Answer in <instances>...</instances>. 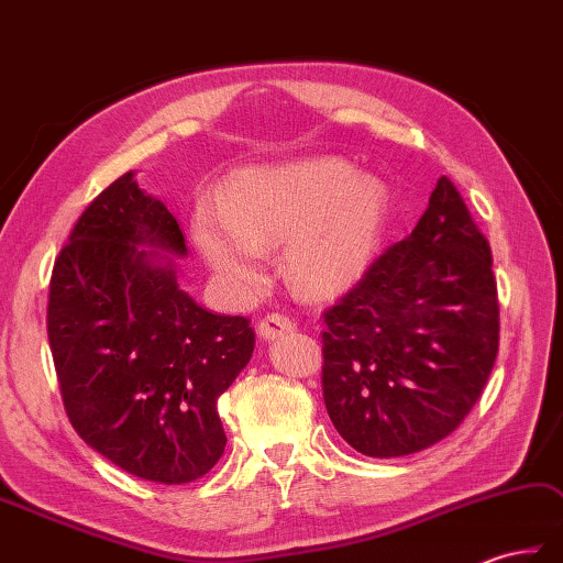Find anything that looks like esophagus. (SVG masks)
<instances>
[{"label":"esophagus","mask_w":563,"mask_h":563,"mask_svg":"<svg viewBox=\"0 0 563 563\" xmlns=\"http://www.w3.org/2000/svg\"><path fill=\"white\" fill-rule=\"evenodd\" d=\"M296 324L284 313H269L257 322V332L262 340H279V336L294 332Z\"/></svg>","instance_id":"obj_1"}]
</instances>
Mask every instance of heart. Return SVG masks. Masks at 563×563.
Instances as JSON below:
<instances>
[{"label": "heart", "mask_w": 563, "mask_h": 563, "mask_svg": "<svg viewBox=\"0 0 563 563\" xmlns=\"http://www.w3.org/2000/svg\"><path fill=\"white\" fill-rule=\"evenodd\" d=\"M385 221L383 185L340 158L245 168L223 195L199 202L192 235L219 277L250 291L265 247L284 241L282 272L296 294L349 289L373 257Z\"/></svg>", "instance_id": "1"}]
</instances>
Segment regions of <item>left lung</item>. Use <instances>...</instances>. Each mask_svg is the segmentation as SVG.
<instances>
[{
	"instance_id": "left-lung-1",
	"label": "left lung",
	"mask_w": 563,
	"mask_h": 563,
	"mask_svg": "<svg viewBox=\"0 0 563 563\" xmlns=\"http://www.w3.org/2000/svg\"><path fill=\"white\" fill-rule=\"evenodd\" d=\"M322 316L324 407L354 451L411 455L460 427L498 354V296L489 243L451 180Z\"/></svg>"
}]
</instances>
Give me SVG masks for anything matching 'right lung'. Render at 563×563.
Instances as JSON below:
<instances>
[{
    "instance_id": "right-lung-1",
    "label": "right lung",
    "mask_w": 563,
    "mask_h": 563,
    "mask_svg": "<svg viewBox=\"0 0 563 563\" xmlns=\"http://www.w3.org/2000/svg\"><path fill=\"white\" fill-rule=\"evenodd\" d=\"M156 250L183 257L185 235L130 170L86 207L55 260L47 340L84 443L140 479L187 484L223 455L217 399L247 366L255 332L197 306Z\"/></svg>"
}]
</instances>
